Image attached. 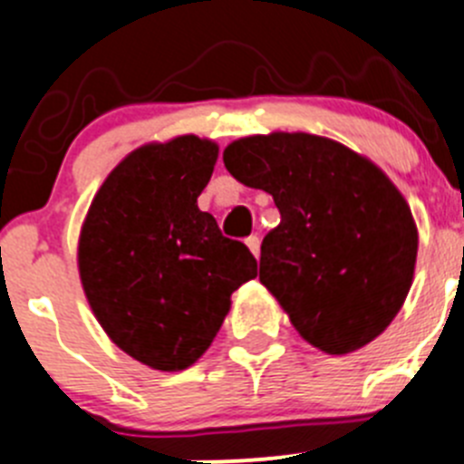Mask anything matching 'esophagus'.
Listing matches in <instances>:
<instances>
[{"mask_svg":"<svg viewBox=\"0 0 464 464\" xmlns=\"http://www.w3.org/2000/svg\"><path fill=\"white\" fill-rule=\"evenodd\" d=\"M246 246H248V250L255 257H260V239H257V237H248V239H246Z\"/></svg>","mask_w":464,"mask_h":464,"instance_id":"34e87169","label":"esophagus"}]
</instances>
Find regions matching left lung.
Masks as SVG:
<instances>
[{
	"instance_id": "8db88e82",
	"label": "left lung",
	"mask_w": 464,
	"mask_h": 464,
	"mask_svg": "<svg viewBox=\"0 0 464 464\" xmlns=\"http://www.w3.org/2000/svg\"><path fill=\"white\" fill-rule=\"evenodd\" d=\"M223 163L278 207V227L260 248V283L301 338L326 354L375 340L405 304L419 250L393 181L371 159L310 133L239 138Z\"/></svg>"
}]
</instances>
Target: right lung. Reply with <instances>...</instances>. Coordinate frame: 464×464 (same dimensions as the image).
I'll return each instance as SVG.
<instances>
[{
  "label": "right lung",
  "mask_w": 464,
  "mask_h": 464,
  "mask_svg": "<svg viewBox=\"0 0 464 464\" xmlns=\"http://www.w3.org/2000/svg\"><path fill=\"white\" fill-rule=\"evenodd\" d=\"M218 144L198 135L147 142L105 177L80 227L84 296L114 345L163 372L209 350L229 296L257 276L241 241L199 211Z\"/></svg>",
  "instance_id": "add662e5"
}]
</instances>
